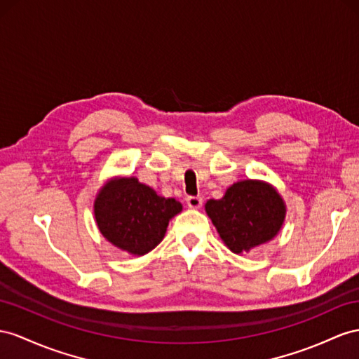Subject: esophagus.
Returning <instances> with one entry per match:
<instances>
[{
  "label": "esophagus",
  "instance_id": "esophagus-1",
  "mask_svg": "<svg viewBox=\"0 0 359 359\" xmlns=\"http://www.w3.org/2000/svg\"><path fill=\"white\" fill-rule=\"evenodd\" d=\"M187 205L191 209H200L201 205H203V198L201 197H196V196H191L187 198Z\"/></svg>",
  "mask_w": 359,
  "mask_h": 359
}]
</instances>
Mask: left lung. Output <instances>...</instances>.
<instances>
[{"instance_id":"1","label":"left lung","mask_w":359,"mask_h":359,"mask_svg":"<svg viewBox=\"0 0 359 359\" xmlns=\"http://www.w3.org/2000/svg\"><path fill=\"white\" fill-rule=\"evenodd\" d=\"M205 209L227 249L236 255L271 241L287 214L278 189L256 179L233 183L219 200H208Z\"/></svg>"}]
</instances>
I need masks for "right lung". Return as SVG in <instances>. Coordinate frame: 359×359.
<instances>
[{
  "label": "right lung",
  "mask_w": 359,
  "mask_h": 359,
  "mask_svg": "<svg viewBox=\"0 0 359 359\" xmlns=\"http://www.w3.org/2000/svg\"><path fill=\"white\" fill-rule=\"evenodd\" d=\"M182 209L180 201L159 196L136 177L123 176L107 180L94 201L100 233L133 256L151 252L163 240L170 219Z\"/></svg>",
  "instance_id": "add662e5"
}]
</instances>
